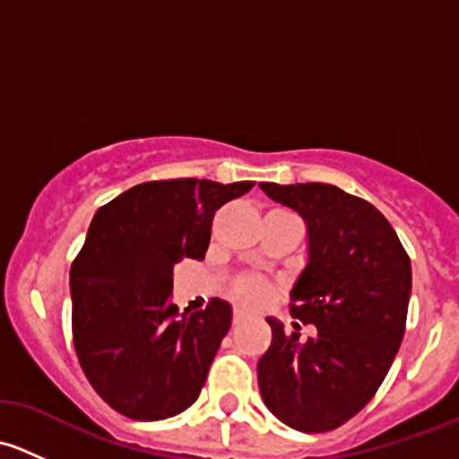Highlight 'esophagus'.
Wrapping results in <instances>:
<instances>
[{"mask_svg": "<svg viewBox=\"0 0 459 459\" xmlns=\"http://www.w3.org/2000/svg\"><path fill=\"white\" fill-rule=\"evenodd\" d=\"M244 319H247V313H244V311H235L233 313V324H242Z\"/></svg>", "mask_w": 459, "mask_h": 459, "instance_id": "34e87169", "label": "esophagus"}]
</instances>
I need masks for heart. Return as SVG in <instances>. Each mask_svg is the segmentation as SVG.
Wrapping results in <instances>:
<instances>
[{
  "label": "heart",
  "instance_id": "b5f03b06",
  "mask_svg": "<svg viewBox=\"0 0 459 459\" xmlns=\"http://www.w3.org/2000/svg\"><path fill=\"white\" fill-rule=\"evenodd\" d=\"M233 295L247 307H259L271 295V281L262 275H244L233 284Z\"/></svg>",
  "mask_w": 459,
  "mask_h": 459
}]
</instances>
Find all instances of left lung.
Returning a JSON list of instances; mask_svg holds the SVG:
<instances>
[{
  "label": "left lung",
  "instance_id": "8db88e82",
  "mask_svg": "<svg viewBox=\"0 0 459 459\" xmlns=\"http://www.w3.org/2000/svg\"><path fill=\"white\" fill-rule=\"evenodd\" d=\"M259 186L307 221L308 264L290 290V316L317 328L299 342V333L268 317L273 342L257 364L259 391L290 429L326 433L373 400L395 359L411 259L386 217L362 197L319 182Z\"/></svg>",
  "mask_w": 459,
  "mask_h": 459
}]
</instances>
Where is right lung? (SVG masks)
I'll return each instance as SVG.
<instances>
[{"mask_svg": "<svg viewBox=\"0 0 459 459\" xmlns=\"http://www.w3.org/2000/svg\"><path fill=\"white\" fill-rule=\"evenodd\" d=\"M255 182L157 179L95 212L71 264L73 344L97 395L142 422L173 418L200 397L230 328V307L170 304L173 268L204 259L217 208Z\"/></svg>", "mask_w": 459, "mask_h": 459, "instance_id": "obj_1", "label": "right lung"}]
</instances>
